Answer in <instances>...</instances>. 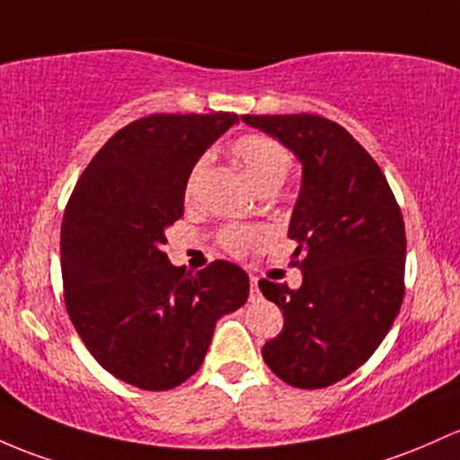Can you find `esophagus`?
Wrapping results in <instances>:
<instances>
[{
	"label": "esophagus",
	"mask_w": 460,
	"mask_h": 460,
	"mask_svg": "<svg viewBox=\"0 0 460 460\" xmlns=\"http://www.w3.org/2000/svg\"><path fill=\"white\" fill-rule=\"evenodd\" d=\"M260 288H257V277H251V290H249V299L251 301H260Z\"/></svg>",
	"instance_id": "1"
}]
</instances>
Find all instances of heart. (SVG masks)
Segmentation results:
<instances>
[{"mask_svg": "<svg viewBox=\"0 0 460 460\" xmlns=\"http://www.w3.org/2000/svg\"><path fill=\"white\" fill-rule=\"evenodd\" d=\"M231 153L235 159L240 161L242 168L246 170L249 179L253 181L257 190H269L275 188L279 190L284 185L292 170V155L284 144H279L277 139L269 137V135H244V137L235 139L231 146ZM205 161L191 168L188 176V183H185V199L191 200L199 191L200 176L205 172ZM261 240L260 229H246V226H234V229H226L222 234V244L231 251V253H242L249 246H253L255 242Z\"/></svg>", "mask_w": 460, "mask_h": 460, "instance_id": "1", "label": "heart"}]
</instances>
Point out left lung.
Returning <instances> with one entry per match:
<instances>
[{
    "label": "left lung",
    "mask_w": 460,
    "mask_h": 460,
    "mask_svg": "<svg viewBox=\"0 0 460 460\" xmlns=\"http://www.w3.org/2000/svg\"><path fill=\"white\" fill-rule=\"evenodd\" d=\"M299 159L301 191L288 238L304 284L261 279L284 312V330L261 349L286 385L325 388L380 347L403 299L406 231L380 165L332 119L310 113L242 115Z\"/></svg>",
    "instance_id": "1"
}]
</instances>
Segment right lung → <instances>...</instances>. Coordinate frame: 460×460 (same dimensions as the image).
<instances>
[{
	"instance_id": "right-lung-1",
	"label": "right lung",
	"mask_w": 460,
	"mask_h": 460,
	"mask_svg": "<svg viewBox=\"0 0 460 460\" xmlns=\"http://www.w3.org/2000/svg\"><path fill=\"white\" fill-rule=\"evenodd\" d=\"M235 122V113L141 118L75 183L60 229L65 305L91 356L126 385H183L203 365L220 316L249 299L240 266L218 260L191 272L164 253L191 168Z\"/></svg>"
}]
</instances>
